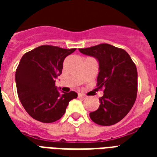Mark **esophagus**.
Returning <instances> with one entry per match:
<instances>
[{
  "label": "esophagus",
  "instance_id": "obj_1",
  "mask_svg": "<svg viewBox=\"0 0 157 157\" xmlns=\"http://www.w3.org/2000/svg\"><path fill=\"white\" fill-rule=\"evenodd\" d=\"M78 97H79V98H86V95H85L84 94H79Z\"/></svg>",
  "mask_w": 157,
  "mask_h": 157
}]
</instances>
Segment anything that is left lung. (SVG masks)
<instances>
[{
	"label": "left lung",
	"mask_w": 157,
	"mask_h": 157,
	"mask_svg": "<svg viewBox=\"0 0 157 157\" xmlns=\"http://www.w3.org/2000/svg\"><path fill=\"white\" fill-rule=\"evenodd\" d=\"M82 54L94 57L99 63L97 87L103 89L99 107L90 113L94 123L112 125L126 116L136 100L138 72L129 54L109 44L79 49Z\"/></svg>",
	"instance_id": "1"
}]
</instances>
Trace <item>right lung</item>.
Masks as SVG:
<instances>
[{"label":"right lung","mask_w":157,"mask_h":157,"mask_svg":"<svg viewBox=\"0 0 157 157\" xmlns=\"http://www.w3.org/2000/svg\"><path fill=\"white\" fill-rule=\"evenodd\" d=\"M75 50L40 45L22 57L15 72L17 92L26 112L36 121H56L64 115L69 102L77 98L76 92L61 93L55 86L64 59Z\"/></svg>","instance_id":"right-lung-1"}]
</instances>
